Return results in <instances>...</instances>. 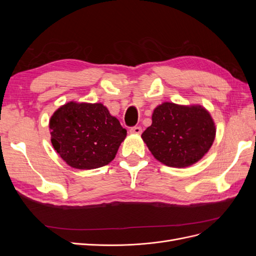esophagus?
I'll list each match as a JSON object with an SVG mask.
<instances>
[{
	"instance_id": "obj_1",
	"label": "esophagus",
	"mask_w": 256,
	"mask_h": 256,
	"mask_svg": "<svg viewBox=\"0 0 256 256\" xmlns=\"http://www.w3.org/2000/svg\"><path fill=\"white\" fill-rule=\"evenodd\" d=\"M130 134H142V128L140 126H134L130 128Z\"/></svg>"
}]
</instances>
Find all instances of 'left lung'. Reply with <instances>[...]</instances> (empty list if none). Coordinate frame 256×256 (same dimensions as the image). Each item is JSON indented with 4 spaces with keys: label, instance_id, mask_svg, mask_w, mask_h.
Returning <instances> with one entry per match:
<instances>
[{
    "label": "left lung",
    "instance_id": "8db88e82",
    "mask_svg": "<svg viewBox=\"0 0 256 256\" xmlns=\"http://www.w3.org/2000/svg\"><path fill=\"white\" fill-rule=\"evenodd\" d=\"M152 120L142 138L152 156L168 166L194 164L205 156L216 136L214 120L202 106L164 102L154 110Z\"/></svg>",
    "mask_w": 256,
    "mask_h": 256
}]
</instances>
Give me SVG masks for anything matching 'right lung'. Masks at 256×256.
<instances>
[{
    "instance_id": "1",
    "label": "right lung",
    "mask_w": 256,
    "mask_h": 256,
    "mask_svg": "<svg viewBox=\"0 0 256 256\" xmlns=\"http://www.w3.org/2000/svg\"><path fill=\"white\" fill-rule=\"evenodd\" d=\"M51 143L68 166L102 168L115 158L127 130L102 104L67 102L49 122Z\"/></svg>"
}]
</instances>
